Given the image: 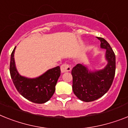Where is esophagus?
<instances>
[{
	"label": "esophagus",
	"instance_id": "esophagus-1",
	"mask_svg": "<svg viewBox=\"0 0 128 128\" xmlns=\"http://www.w3.org/2000/svg\"><path fill=\"white\" fill-rule=\"evenodd\" d=\"M72 70V68L70 65H68V64H63L62 66H60V70L62 73L64 72H70Z\"/></svg>",
	"mask_w": 128,
	"mask_h": 128
}]
</instances>
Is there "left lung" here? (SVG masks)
Instances as JSON below:
<instances>
[{
	"label": "left lung",
	"mask_w": 128,
	"mask_h": 128,
	"mask_svg": "<svg viewBox=\"0 0 128 128\" xmlns=\"http://www.w3.org/2000/svg\"><path fill=\"white\" fill-rule=\"evenodd\" d=\"M101 48L106 49L107 64L103 70L91 72L83 64L73 68L72 89L79 100L90 102L96 100L106 94L113 81L116 70V58L110 45L103 38L98 37Z\"/></svg>",
	"instance_id": "1"
}]
</instances>
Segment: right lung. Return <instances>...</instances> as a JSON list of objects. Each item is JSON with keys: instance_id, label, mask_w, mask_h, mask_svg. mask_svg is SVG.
I'll use <instances>...</instances> for the list:
<instances>
[{"instance_id": "right-lung-1", "label": "right lung", "mask_w": 128, "mask_h": 128, "mask_svg": "<svg viewBox=\"0 0 128 128\" xmlns=\"http://www.w3.org/2000/svg\"><path fill=\"white\" fill-rule=\"evenodd\" d=\"M13 50L10 58V72L17 90L24 98L35 104H44L50 100L55 91V86L60 76L59 66L50 69L41 76L30 79L20 76L16 69Z\"/></svg>"}]
</instances>
